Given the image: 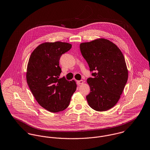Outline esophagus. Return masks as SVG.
<instances>
[{"label":"esophagus","instance_id":"34e87169","mask_svg":"<svg viewBox=\"0 0 150 150\" xmlns=\"http://www.w3.org/2000/svg\"><path fill=\"white\" fill-rule=\"evenodd\" d=\"M77 83L79 85H80L81 84H83V80H80V81H77Z\"/></svg>","mask_w":150,"mask_h":150}]
</instances>
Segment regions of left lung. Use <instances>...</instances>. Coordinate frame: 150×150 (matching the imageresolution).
Instances as JSON below:
<instances>
[{"mask_svg": "<svg viewBox=\"0 0 150 150\" xmlns=\"http://www.w3.org/2000/svg\"><path fill=\"white\" fill-rule=\"evenodd\" d=\"M83 57L88 64L93 78L87 79L91 92L86 98L96 111L111 109L118 102L127 82L128 72L124 57L112 42L98 38L80 43Z\"/></svg>", "mask_w": 150, "mask_h": 150, "instance_id": "1", "label": "left lung"}]
</instances>
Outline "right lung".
I'll return each mask as SVG.
<instances>
[{"mask_svg": "<svg viewBox=\"0 0 150 150\" xmlns=\"http://www.w3.org/2000/svg\"><path fill=\"white\" fill-rule=\"evenodd\" d=\"M71 47L67 42H45L34 50L28 59L27 84L38 103L51 112L66 109L77 88L74 80L59 79V58Z\"/></svg>", "mask_w": 150, "mask_h": 150, "instance_id": "add662e5", "label": "right lung"}]
</instances>
